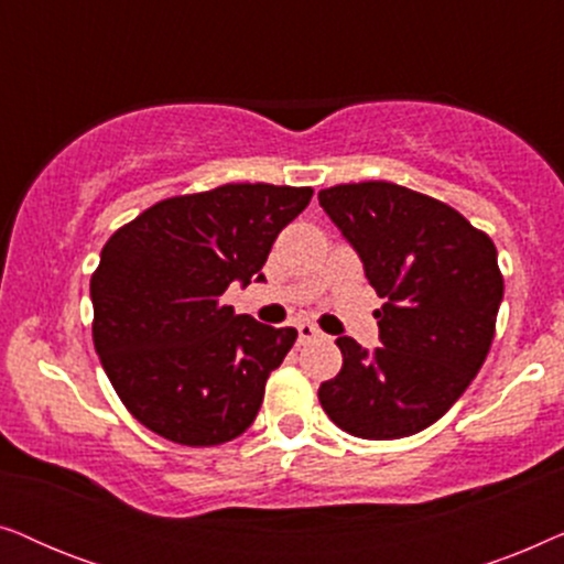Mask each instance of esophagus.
<instances>
[{
    "mask_svg": "<svg viewBox=\"0 0 564 564\" xmlns=\"http://www.w3.org/2000/svg\"><path fill=\"white\" fill-rule=\"evenodd\" d=\"M318 336H321V330H318V326H313V323H300V326H297L300 344L313 341V338H318Z\"/></svg>",
    "mask_w": 564,
    "mask_h": 564,
    "instance_id": "34e87169",
    "label": "esophagus"
}]
</instances>
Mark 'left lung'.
<instances>
[{"label":"left lung","mask_w":564,"mask_h":564,"mask_svg":"<svg viewBox=\"0 0 564 564\" xmlns=\"http://www.w3.org/2000/svg\"><path fill=\"white\" fill-rule=\"evenodd\" d=\"M318 199L384 297L375 311L382 346L336 338L344 365L321 384L323 411L359 438L419 434L488 357L503 300L496 243L454 207L392 182L336 184Z\"/></svg>","instance_id":"1"}]
</instances>
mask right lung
<instances>
[{"label": "right lung", "mask_w": 564, "mask_h": 564, "mask_svg": "<svg viewBox=\"0 0 564 564\" xmlns=\"http://www.w3.org/2000/svg\"><path fill=\"white\" fill-rule=\"evenodd\" d=\"M311 187L223 184L161 199L105 243L91 274V338L122 405L153 434L184 446L241 436L295 328L236 315L234 282H264L280 230Z\"/></svg>", "instance_id": "obj_1"}]
</instances>
